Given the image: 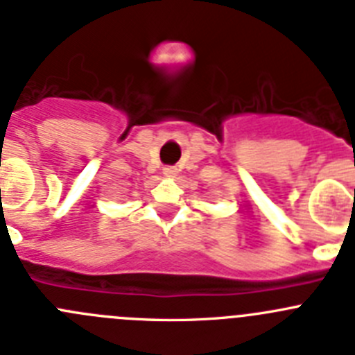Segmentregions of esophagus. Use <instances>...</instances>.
<instances>
[{
  "instance_id": "1",
  "label": "esophagus",
  "mask_w": 355,
  "mask_h": 355,
  "mask_svg": "<svg viewBox=\"0 0 355 355\" xmlns=\"http://www.w3.org/2000/svg\"><path fill=\"white\" fill-rule=\"evenodd\" d=\"M175 168L174 167H164V174L167 175V178H172V175H175Z\"/></svg>"
}]
</instances>
